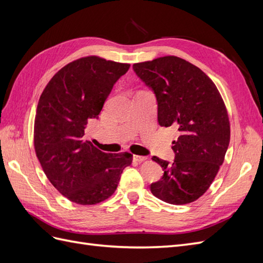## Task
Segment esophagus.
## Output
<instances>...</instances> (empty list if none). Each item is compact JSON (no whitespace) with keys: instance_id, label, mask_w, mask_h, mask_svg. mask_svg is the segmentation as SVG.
Listing matches in <instances>:
<instances>
[{"instance_id":"1","label":"esophagus","mask_w":263,"mask_h":263,"mask_svg":"<svg viewBox=\"0 0 263 263\" xmlns=\"http://www.w3.org/2000/svg\"><path fill=\"white\" fill-rule=\"evenodd\" d=\"M134 160L137 161V162H144V161L148 160V158H147V157H142V156H136V155H135V156H134Z\"/></svg>"}]
</instances>
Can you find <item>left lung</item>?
<instances>
[{"label": "left lung", "mask_w": 263, "mask_h": 263, "mask_svg": "<svg viewBox=\"0 0 263 263\" xmlns=\"http://www.w3.org/2000/svg\"><path fill=\"white\" fill-rule=\"evenodd\" d=\"M133 69L156 95L159 125L179 130L173 163L153 157L164 172L151 183V193L173 205L192 203L209 190L224 162L230 139L225 103L200 68L176 55L135 63Z\"/></svg>", "instance_id": "8db88e82"}]
</instances>
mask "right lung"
<instances>
[{
  "instance_id": "add662e5",
  "label": "right lung",
  "mask_w": 263,
  "mask_h": 263,
  "mask_svg": "<svg viewBox=\"0 0 263 263\" xmlns=\"http://www.w3.org/2000/svg\"><path fill=\"white\" fill-rule=\"evenodd\" d=\"M129 63L89 55L68 63L46 85L39 99L34 147L51 184L69 201L94 205L112 196L129 153L105 154L86 140L87 122L98 118L115 82Z\"/></svg>"
}]
</instances>
